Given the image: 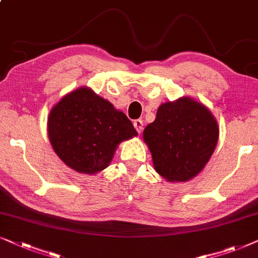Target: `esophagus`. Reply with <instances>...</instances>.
Instances as JSON below:
<instances>
[{"mask_svg":"<svg viewBox=\"0 0 258 258\" xmlns=\"http://www.w3.org/2000/svg\"><path fill=\"white\" fill-rule=\"evenodd\" d=\"M134 126H135L137 133L142 132V130H143V121H142V119H136V121H134Z\"/></svg>","mask_w":258,"mask_h":258,"instance_id":"obj_1","label":"esophagus"}]
</instances>
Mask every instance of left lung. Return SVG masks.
Returning <instances> with one entry per match:
<instances>
[{
	"instance_id": "left-lung-1",
	"label": "left lung",
	"mask_w": 258,
	"mask_h": 258,
	"mask_svg": "<svg viewBox=\"0 0 258 258\" xmlns=\"http://www.w3.org/2000/svg\"><path fill=\"white\" fill-rule=\"evenodd\" d=\"M143 139L153 156L155 170L171 182L195 177L213 155L218 125L211 112L191 98H179L158 108Z\"/></svg>"
}]
</instances>
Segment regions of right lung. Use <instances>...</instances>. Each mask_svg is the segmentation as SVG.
<instances>
[{
    "label": "right lung",
    "mask_w": 258,
    "mask_h": 258,
    "mask_svg": "<svg viewBox=\"0 0 258 258\" xmlns=\"http://www.w3.org/2000/svg\"><path fill=\"white\" fill-rule=\"evenodd\" d=\"M48 135L55 153L68 167L81 174H95L108 167L117 144L137 132L110 102L80 88L51 109Z\"/></svg>",
    "instance_id": "add662e5"
}]
</instances>
